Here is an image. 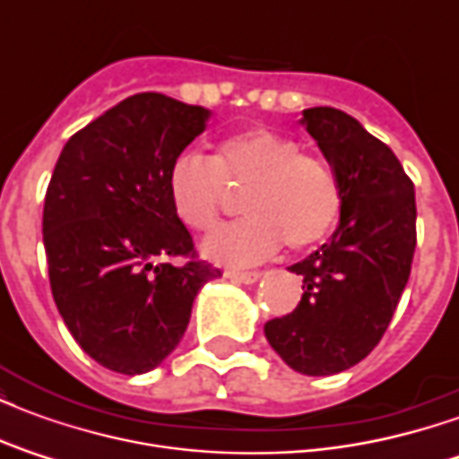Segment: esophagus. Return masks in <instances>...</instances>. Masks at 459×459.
I'll return each instance as SVG.
<instances>
[{
  "instance_id": "34e87169",
  "label": "esophagus",
  "mask_w": 459,
  "mask_h": 459,
  "mask_svg": "<svg viewBox=\"0 0 459 459\" xmlns=\"http://www.w3.org/2000/svg\"><path fill=\"white\" fill-rule=\"evenodd\" d=\"M226 278L233 282H243V285H253L258 282L260 273H243V270H226Z\"/></svg>"
}]
</instances>
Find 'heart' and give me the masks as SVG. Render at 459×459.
Listing matches in <instances>:
<instances>
[{
	"label": "heart",
	"instance_id": "heart-1",
	"mask_svg": "<svg viewBox=\"0 0 459 459\" xmlns=\"http://www.w3.org/2000/svg\"><path fill=\"white\" fill-rule=\"evenodd\" d=\"M226 189L240 191L243 219L201 243L204 258L243 268L268 260L282 246L307 248L334 229L342 186L327 161L302 154L298 142L273 130L236 132L213 157L181 152L167 174L171 211L189 230L216 226Z\"/></svg>",
	"mask_w": 459,
	"mask_h": 459
}]
</instances>
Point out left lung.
Returning <instances> with one entry per match:
<instances>
[{"label": "left lung", "instance_id": "obj_1", "mask_svg": "<svg viewBox=\"0 0 459 459\" xmlns=\"http://www.w3.org/2000/svg\"><path fill=\"white\" fill-rule=\"evenodd\" d=\"M299 125L337 174L342 213L332 238L288 268L305 292L265 337L298 374L332 376L371 354L394 317L413 263L415 191L391 147L351 115L309 108Z\"/></svg>", "mask_w": 459, "mask_h": 459}]
</instances>
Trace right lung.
<instances>
[{"instance_id": "1", "label": "right lung", "mask_w": 459, "mask_h": 459, "mask_svg": "<svg viewBox=\"0 0 459 459\" xmlns=\"http://www.w3.org/2000/svg\"><path fill=\"white\" fill-rule=\"evenodd\" d=\"M211 110L161 93L125 98L65 142L44 201L54 302L85 354L147 374L177 349L191 305L221 270L191 255L167 174Z\"/></svg>"}]
</instances>
